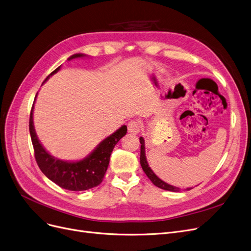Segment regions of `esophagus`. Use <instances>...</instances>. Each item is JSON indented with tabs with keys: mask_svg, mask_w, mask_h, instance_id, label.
Listing matches in <instances>:
<instances>
[{
	"mask_svg": "<svg viewBox=\"0 0 251 251\" xmlns=\"http://www.w3.org/2000/svg\"><path fill=\"white\" fill-rule=\"evenodd\" d=\"M127 128H128V132H129V133L136 134V133L139 132V128H140L139 122L137 121V120H132V121H130V122L128 123Z\"/></svg>",
	"mask_w": 251,
	"mask_h": 251,
	"instance_id": "34e87169",
	"label": "esophagus"
}]
</instances>
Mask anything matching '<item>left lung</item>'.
I'll list each match as a JSON object with an SVG mask.
<instances>
[{"instance_id":"1","label":"left lung","mask_w":251,"mask_h":251,"mask_svg":"<svg viewBox=\"0 0 251 251\" xmlns=\"http://www.w3.org/2000/svg\"><path fill=\"white\" fill-rule=\"evenodd\" d=\"M139 141H140V165L143 167V170L145 171V173L147 174V176L151 179V181L155 184L156 187L163 189L165 191H171V192H179V188L173 187L171 184L166 183L165 181H163L162 179H160L156 174L152 172V170L151 169V167L149 166L148 162H147V158H146V148H145V139L143 137H139ZM192 189V188H191ZM187 190H190L187 189Z\"/></svg>"}]
</instances>
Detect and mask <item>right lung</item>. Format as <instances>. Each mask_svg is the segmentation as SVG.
I'll list each match as a JSON object with an SVG mask.
<instances>
[{
	"label": "right lung",
	"instance_id": "1",
	"mask_svg": "<svg viewBox=\"0 0 251 251\" xmlns=\"http://www.w3.org/2000/svg\"><path fill=\"white\" fill-rule=\"evenodd\" d=\"M82 56H85L84 54H74L69 60ZM60 67L54 70L46 80L53 74L57 73ZM34 104L31 106L29 116V133L34 146L35 158L41 171L57 186L69 191L80 192L99 186L106 172L112 151L118 141L126 134L127 126L123 125L112 135L103 139L88 157L77 162H65L51 156L40 144L32 121Z\"/></svg>",
	"mask_w": 251,
	"mask_h": 251
}]
</instances>
